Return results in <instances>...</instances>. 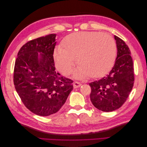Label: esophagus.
I'll return each mask as SVG.
<instances>
[{
  "label": "esophagus",
  "mask_w": 147,
  "mask_h": 147,
  "mask_svg": "<svg viewBox=\"0 0 147 147\" xmlns=\"http://www.w3.org/2000/svg\"><path fill=\"white\" fill-rule=\"evenodd\" d=\"M82 86V84L80 82H75L74 83V88H79L80 86Z\"/></svg>",
  "instance_id": "34e87169"
}]
</instances>
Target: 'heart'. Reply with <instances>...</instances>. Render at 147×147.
I'll list each match as a JSON object with an SVG mask.
<instances>
[{"label":"heart","instance_id":"b5f03b06","mask_svg":"<svg viewBox=\"0 0 147 147\" xmlns=\"http://www.w3.org/2000/svg\"><path fill=\"white\" fill-rule=\"evenodd\" d=\"M116 50V44L110 35L86 31L65 36L53 57L57 70L65 75L72 72L77 59L80 65L77 77L90 75L91 78H101L112 70Z\"/></svg>","mask_w":147,"mask_h":147}]
</instances>
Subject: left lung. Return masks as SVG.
Returning <instances> with one entry per match:
<instances>
[{
    "instance_id": "8db88e82",
    "label": "left lung",
    "mask_w": 147,
    "mask_h": 147,
    "mask_svg": "<svg viewBox=\"0 0 147 147\" xmlns=\"http://www.w3.org/2000/svg\"><path fill=\"white\" fill-rule=\"evenodd\" d=\"M117 47L115 63L109 74L90 83V99L96 108L112 112L126 102L134 82L133 61L129 48L122 39L115 35Z\"/></svg>"
}]
</instances>
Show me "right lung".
<instances>
[{
  "label": "right lung",
  "instance_id": "obj_1",
  "mask_svg": "<svg viewBox=\"0 0 147 147\" xmlns=\"http://www.w3.org/2000/svg\"><path fill=\"white\" fill-rule=\"evenodd\" d=\"M56 36L51 34L29 41L21 48L15 61L16 91L26 107L39 116L58 112L73 90V80L55 71ZM38 52L41 53L39 59Z\"/></svg>",
  "mask_w": 147,
  "mask_h": 147
}]
</instances>
